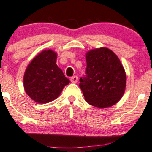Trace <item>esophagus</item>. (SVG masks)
<instances>
[{
    "mask_svg": "<svg viewBox=\"0 0 152 152\" xmlns=\"http://www.w3.org/2000/svg\"><path fill=\"white\" fill-rule=\"evenodd\" d=\"M71 81L73 84H76V83L78 82V77L76 76H72V77L71 78Z\"/></svg>",
    "mask_w": 152,
    "mask_h": 152,
    "instance_id": "1",
    "label": "esophagus"
}]
</instances>
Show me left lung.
<instances>
[{"label": "left lung", "instance_id": "8db88e82", "mask_svg": "<svg viewBox=\"0 0 152 152\" xmlns=\"http://www.w3.org/2000/svg\"><path fill=\"white\" fill-rule=\"evenodd\" d=\"M86 76L80 78L79 86L85 100L98 108L115 104L124 94L126 74L115 53L107 48L88 51Z\"/></svg>", "mask_w": 152, "mask_h": 152}]
</instances>
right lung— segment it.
<instances>
[{
    "instance_id": "add662e5",
    "label": "right lung",
    "mask_w": 152,
    "mask_h": 152,
    "mask_svg": "<svg viewBox=\"0 0 152 152\" xmlns=\"http://www.w3.org/2000/svg\"><path fill=\"white\" fill-rule=\"evenodd\" d=\"M57 53L45 50L32 59L24 75V87L32 100L45 104L57 99L69 79L56 64Z\"/></svg>"
}]
</instances>
